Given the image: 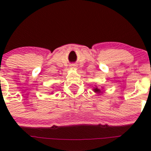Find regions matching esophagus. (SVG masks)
<instances>
[{
	"instance_id": "34e87169",
	"label": "esophagus",
	"mask_w": 151,
	"mask_h": 151,
	"mask_svg": "<svg viewBox=\"0 0 151 151\" xmlns=\"http://www.w3.org/2000/svg\"><path fill=\"white\" fill-rule=\"evenodd\" d=\"M71 68H72V69H75L76 68V67H77V65H71Z\"/></svg>"
}]
</instances>
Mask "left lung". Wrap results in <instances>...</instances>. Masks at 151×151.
<instances>
[{
	"label": "left lung",
	"mask_w": 151,
	"mask_h": 151,
	"mask_svg": "<svg viewBox=\"0 0 151 151\" xmlns=\"http://www.w3.org/2000/svg\"><path fill=\"white\" fill-rule=\"evenodd\" d=\"M93 91H94V92H96V93H101V90H100L99 89H98L97 86H96V88H94V89H93Z\"/></svg>",
	"instance_id": "1"
}]
</instances>
